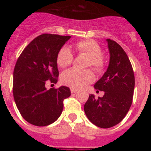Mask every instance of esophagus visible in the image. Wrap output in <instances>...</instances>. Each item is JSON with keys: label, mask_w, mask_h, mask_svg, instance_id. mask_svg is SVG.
I'll return each instance as SVG.
<instances>
[{"label": "esophagus", "mask_w": 151, "mask_h": 151, "mask_svg": "<svg viewBox=\"0 0 151 151\" xmlns=\"http://www.w3.org/2000/svg\"><path fill=\"white\" fill-rule=\"evenodd\" d=\"M70 91H71V93H72V94H74V93H76V92L78 91V90L74 88H71L70 89Z\"/></svg>", "instance_id": "1"}]
</instances>
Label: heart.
Returning a JSON list of instances; mask_svg holds the SVG:
<instances>
[{
	"mask_svg": "<svg viewBox=\"0 0 151 151\" xmlns=\"http://www.w3.org/2000/svg\"><path fill=\"white\" fill-rule=\"evenodd\" d=\"M75 49L79 54L87 56V66H91L95 71L99 72L104 68V59L101 56V47L94 40H82L75 43ZM73 56L71 51L67 46L60 49L56 57L57 65L60 68H66L73 62ZM95 76L91 70L80 71L75 69H70L64 72L61 75L63 84L72 88H82L94 81Z\"/></svg>",
	"mask_w": 151,
	"mask_h": 151,
	"instance_id": "obj_1",
	"label": "heart"
}]
</instances>
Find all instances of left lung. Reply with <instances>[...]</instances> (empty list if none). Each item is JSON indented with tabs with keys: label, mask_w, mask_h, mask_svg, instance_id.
Wrapping results in <instances>:
<instances>
[{
	"label": "left lung",
	"mask_w": 151,
	"mask_h": 151,
	"mask_svg": "<svg viewBox=\"0 0 151 151\" xmlns=\"http://www.w3.org/2000/svg\"><path fill=\"white\" fill-rule=\"evenodd\" d=\"M110 54L107 71L94 86L104 91L103 97L89 95L84 111L90 121L96 126L108 129L119 124L126 116L132 104L135 78L129 59L123 48L108 39Z\"/></svg>",
	"instance_id": "1"
}]
</instances>
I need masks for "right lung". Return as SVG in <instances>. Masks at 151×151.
<instances>
[{"label": "right lung", "instance_id": "right-lung-1", "mask_svg": "<svg viewBox=\"0 0 151 151\" xmlns=\"http://www.w3.org/2000/svg\"><path fill=\"white\" fill-rule=\"evenodd\" d=\"M70 38L41 35L18 57L14 70L13 94L18 111L28 123L46 126L55 122L63 111V100L71 95L65 86L50 90L45 86L48 80L57 82V54Z\"/></svg>", "mask_w": 151, "mask_h": 151}]
</instances>
